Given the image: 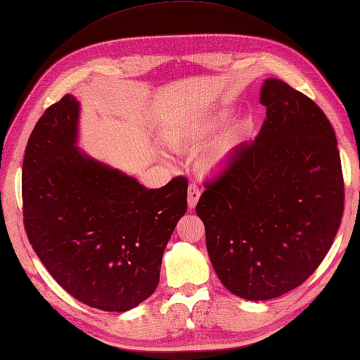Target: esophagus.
I'll return each instance as SVG.
<instances>
[{"label":"esophagus","mask_w":360,"mask_h":360,"mask_svg":"<svg viewBox=\"0 0 360 360\" xmlns=\"http://www.w3.org/2000/svg\"><path fill=\"white\" fill-rule=\"evenodd\" d=\"M187 196H188V208L190 210H193L198 204V199L200 196V190L196 184H190L188 190H187Z\"/></svg>","instance_id":"34e87169"}]
</instances>
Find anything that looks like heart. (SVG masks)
Instances as JSON below:
<instances>
[{
    "label": "heart",
    "instance_id": "heart-1",
    "mask_svg": "<svg viewBox=\"0 0 360 360\" xmlns=\"http://www.w3.org/2000/svg\"><path fill=\"white\" fill-rule=\"evenodd\" d=\"M219 122H221V118L207 124H199L198 127H191L184 131L182 135H179L176 141H174V144L178 147L198 148L204 144L208 136L212 135L213 130L219 125ZM242 131H244V127L239 125V127L229 130L225 135H222L218 141H216V144L208 150V152L202 156V160H200V169L210 173L218 172L222 167L225 158H227L231 150L239 144V141L242 138Z\"/></svg>",
    "mask_w": 360,
    "mask_h": 360
}]
</instances>
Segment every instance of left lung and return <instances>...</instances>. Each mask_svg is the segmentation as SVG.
Returning <instances> with one entry per match:
<instances>
[{
    "label": "left lung",
    "instance_id": "obj_1",
    "mask_svg": "<svg viewBox=\"0 0 360 360\" xmlns=\"http://www.w3.org/2000/svg\"><path fill=\"white\" fill-rule=\"evenodd\" d=\"M266 120L219 176L204 184L196 213L218 278L248 300L299 287L327 256L344 213L338 139L313 99L269 78Z\"/></svg>",
    "mask_w": 360,
    "mask_h": 360
}]
</instances>
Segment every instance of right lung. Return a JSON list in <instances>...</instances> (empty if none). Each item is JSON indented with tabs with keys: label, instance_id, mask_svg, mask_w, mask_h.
Segmentation results:
<instances>
[{
	"label": "right lung",
	"instance_id": "add662e5",
	"mask_svg": "<svg viewBox=\"0 0 360 360\" xmlns=\"http://www.w3.org/2000/svg\"><path fill=\"white\" fill-rule=\"evenodd\" d=\"M79 103L38 120L22 162V216L47 271L79 302L122 313L153 295L167 242L187 212V178L146 188L75 147Z\"/></svg>",
	"mask_w": 360,
	"mask_h": 360
}]
</instances>
